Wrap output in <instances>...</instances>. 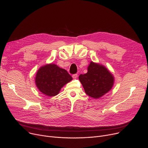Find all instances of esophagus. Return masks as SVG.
Segmentation results:
<instances>
[{
  "instance_id": "esophagus-1",
  "label": "esophagus",
  "mask_w": 148,
  "mask_h": 148,
  "mask_svg": "<svg viewBox=\"0 0 148 148\" xmlns=\"http://www.w3.org/2000/svg\"><path fill=\"white\" fill-rule=\"evenodd\" d=\"M77 76H78V75H77V74H73V75H72V77H73V78L74 79H76L77 78Z\"/></svg>"
}]
</instances>
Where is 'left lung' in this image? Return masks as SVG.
Masks as SVG:
<instances>
[{"mask_svg":"<svg viewBox=\"0 0 148 148\" xmlns=\"http://www.w3.org/2000/svg\"><path fill=\"white\" fill-rule=\"evenodd\" d=\"M80 82L85 92L89 97L97 99L111 91L114 77L105 66L91 62L88 67V72L80 74Z\"/></svg>","mask_w":148,"mask_h":148,"instance_id":"obj_1","label":"left lung"}]
</instances>
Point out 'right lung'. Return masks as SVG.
I'll use <instances>...</instances> for the list:
<instances>
[{"label": "right lung", "instance_id": "right-lung-1", "mask_svg": "<svg viewBox=\"0 0 148 148\" xmlns=\"http://www.w3.org/2000/svg\"><path fill=\"white\" fill-rule=\"evenodd\" d=\"M73 80L66 70L56 64L49 63L41 66L36 75L35 83L38 89L43 94L53 97L58 94L66 83Z\"/></svg>", "mask_w": 148, "mask_h": 148}]
</instances>
